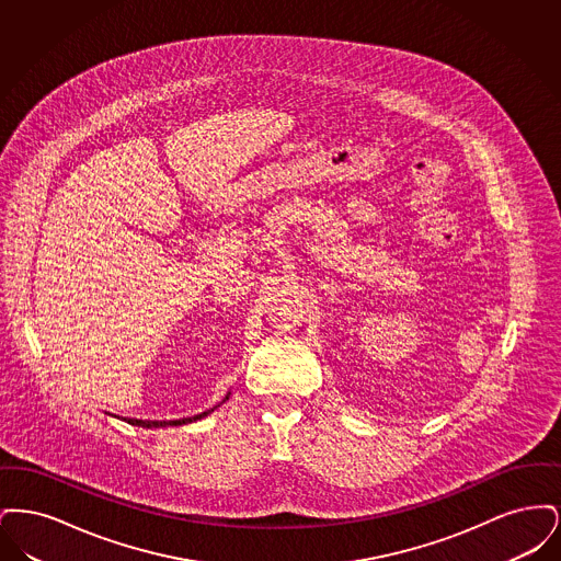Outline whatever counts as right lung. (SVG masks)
I'll list each match as a JSON object with an SVG mask.
<instances>
[{"mask_svg":"<svg viewBox=\"0 0 561 561\" xmlns=\"http://www.w3.org/2000/svg\"><path fill=\"white\" fill-rule=\"evenodd\" d=\"M225 400H229V396L225 398ZM222 400V401H225ZM218 405H214L210 410H206V412H202V414H197V416H191V419H183V421H136V419H130L128 423L130 425H136V427H145V428H160V427H176V425H185V423H193V421H199V419H204V416H208L210 412H214Z\"/></svg>","mask_w":561,"mask_h":561,"instance_id":"1","label":"right lung"}]
</instances>
